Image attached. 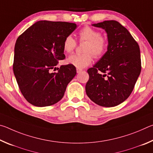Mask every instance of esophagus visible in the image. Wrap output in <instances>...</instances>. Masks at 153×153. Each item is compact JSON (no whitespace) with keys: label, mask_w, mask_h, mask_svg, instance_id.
Wrapping results in <instances>:
<instances>
[{"label":"esophagus","mask_w":153,"mask_h":153,"mask_svg":"<svg viewBox=\"0 0 153 153\" xmlns=\"http://www.w3.org/2000/svg\"><path fill=\"white\" fill-rule=\"evenodd\" d=\"M76 70H77V73H80V72H81L82 71V69H79V68H77L76 69Z\"/></svg>","instance_id":"1"}]
</instances>
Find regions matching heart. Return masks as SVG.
I'll list each match as a JSON object with an SVG mask.
<instances>
[{
  "mask_svg": "<svg viewBox=\"0 0 153 153\" xmlns=\"http://www.w3.org/2000/svg\"><path fill=\"white\" fill-rule=\"evenodd\" d=\"M80 42H86L84 46L83 54H74L67 59L68 64L83 69L90 65L93 60V56L95 58H100L107 51L108 42L105 36L100 34L97 30L91 27L86 26L78 33ZM77 46L76 40L71 35L67 36L63 40V48L67 53H71Z\"/></svg>",
  "mask_w": 153,
  "mask_h": 153,
  "instance_id": "obj_1",
  "label": "heart"
}]
</instances>
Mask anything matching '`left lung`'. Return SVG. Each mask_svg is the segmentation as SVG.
Segmentation results:
<instances>
[{
  "mask_svg": "<svg viewBox=\"0 0 153 153\" xmlns=\"http://www.w3.org/2000/svg\"><path fill=\"white\" fill-rule=\"evenodd\" d=\"M92 25L105 30L108 45L102 58L88 69L86 92L96 104L115 107L129 97L140 74V47L129 31L117 21Z\"/></svg>",
  "mask_w": 153,
  "mask_h": 153,
  "instance_id": "8db88e82",
  "label": "left lung"
}]
</instances>
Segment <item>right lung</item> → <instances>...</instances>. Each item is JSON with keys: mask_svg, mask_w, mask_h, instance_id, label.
I'll list each match as a JSON object with an SVG mask.
<instances>
[{"mask_svg": "<svg viewBox=\"0 0 153 153\" xmlns=\"http://www.w3.org/2000/svg\"><path fill=\"white\" fill-rule=\"evenodd\" d=\"M76 27L74 23L40 21L18 37L13 69L20 91L30 104L48 107L63 97L76 75V67L68 64L57 72L52 70L65 58L63 40Z\"/></svg>", "mask_w": 153, "mask_h": 153, "instance_id": "right-lung-1", "label": "right lung"}]
</instances>
